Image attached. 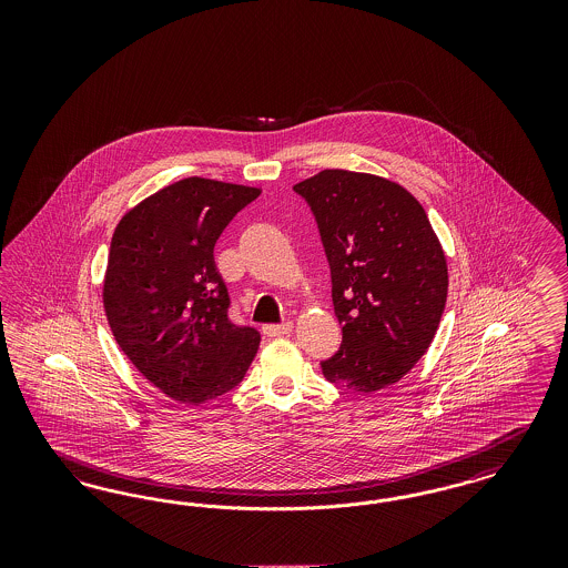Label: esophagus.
Instances as JSON below:
<instances>
[{
	"label": "esophagus",
	"mask_w": 568,
	"mask_h": 568,
	"mask_svg": "<svg viewBox=\"0 0 568 568\" xmlns=\"http://www.w3.org/2000/svg\"><path fill=\"white\" fill-rule=\"evenodd\" d=\"M292 329H294V324H292V322L264 325V334H266V336H285V334H290Z\"/></svg>",
	"instance_id": "obj_1"
}]
</instances>
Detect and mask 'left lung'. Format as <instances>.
I'll list each match as a JSON object with an SVG mask.
<instances>
[{"label": "left lung", "mask_w": 568, "mask_h": 568, "mask_svg": "<svg viewBox=\"0 0 568 568\" xmlns=\"http://www.w3.org/2000/svg\"><path fill=\"white\" fill-rule=\"evenodd\" d=\"M294 191L317 221L343 325L324 377L357 394L394 385L428 352L447 302V260L424 206L349 170H322Z\"/></svg>", "instance_id": "obj_1"}]
</instances>
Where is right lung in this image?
Returning a JSON list of instances; mask_svg holds the SVG:
<instances>
[{
    "instance_id": "1",
    "label": "right lung",
    "mask_w": 568,
    "mask_h": 568,
    "mask_svg": "<svg viewBox=\"0 0 568 568\" xmlns=\"http://www.w3.org/2000/svg\"><path fill=\"white\" fill-rule=\"evenodd\" d=\"M255 187L190 176L142 200L110 243L104 308L121 352L183 405L234 389L260 332L230 322L227 287L213 248Z\"/></svg>"
}]
</instances>
